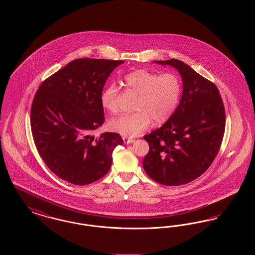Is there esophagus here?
Masks as SVG:
<instances>
[{
	"label": "esophagus",
	"instance_id": "1",
	"mask_svg": "<svg viewBox=\"0 0 255 255\" xmlns=\"http://www.w3.org/2000/svg\"><path fill=\"white\" fill-rule=\"evenodd\" d=\"M122 138H123V141H124V143H125V144H129V143H132V142L134 141V139H133V138H131V137L123 136Z\"/></svg>",
	"mask_w": 255,
	"mask_h": 255
}]
</instances>
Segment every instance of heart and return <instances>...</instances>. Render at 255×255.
<instances>
[{"label": "heart", "instance_id": "1", "mask_svg": "<svg viewBox=\"0 0 255 255\" xmlns=\"http://www.w3.org/2000/svg\"><path fill=\"white\" fill-rule=\"evenodd\" d=\"M124 84L138 97L133 114H122L108 123L110 130L124 136L137 135L151 125L163 124L170 120L180 102L182 82L177 74H158L146 70H135L125 74ZM101 106L110 113L119 110V88L109 84L100 96Z\"/></svg>", "mask_w": 255, "mask_h": 255}]
</instances>
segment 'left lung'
Instances as JSON below:
<instances>
[{
    "label": "left lung",
    "instance_id": "8db88e82",
    "mask_svg": "<svg viewBox=\"0 0 255 255\" xmlns=\"http://www.w3.org/2000/svg\"><path fill=\"white\" fill-rule=\"evenodd\" d=\"M182 75L179 106L160 128L145 134L149 152L146 174L155 182L178 186L204 174L218 154L226 128V113L218 88L178 59L155 61Z\"/></svg>",
    "mask_w": 255,
    "mask_h": 255
}]
</instances>
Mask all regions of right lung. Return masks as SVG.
I'll return each mask as SVG.
<instances>
[{
    "label": "right lung",
    "instance_id": "add662e5",
    "mask_svg": "<svg viewBox=\"0 0 255 255\" xmlns=\"http://www.w3.org/2000/svg\"><path fill=\"white\" fill-rule=\"evenodd\" d=\"M124 61L80 58L50 75L37 90L30 126L40 157L57 177L86 185L105 176L118 133H92L105 121L100 96L111 73Z\"/></svg>",
    "mask_w": 255,
    "mask_h": 255
}]
</instances>
